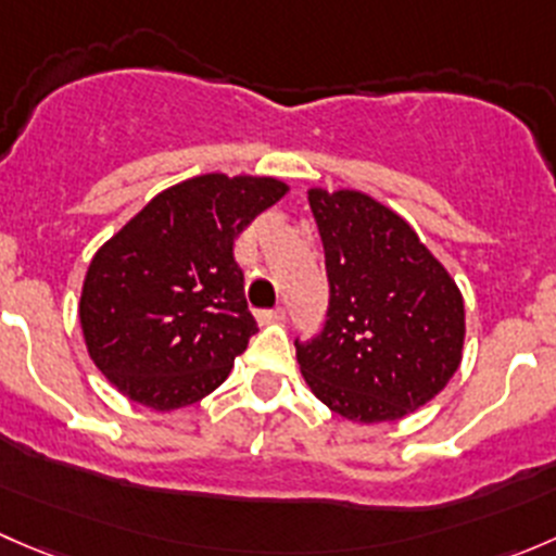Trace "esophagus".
I'll return each mask as SVG.
<instances>
[{
  "instance_id": "esophagus-1",
  "label": "esophagus",
  "mask_w": 556,
  "mask_h": 556,
  "mask_svg": "<svg viewBox=\"0 0 556 556\" xmlns=\"http://www.w3.org/2000/svg\"><path fill=\"white\" fill-rule=\"evenodd\" d=\"M285 319V309H263V312H257V323L261 325H271V323H282Z\"/></svg>"
}]
</instances>
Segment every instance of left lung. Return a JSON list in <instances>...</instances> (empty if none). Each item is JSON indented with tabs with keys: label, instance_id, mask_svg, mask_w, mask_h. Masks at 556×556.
<instances>
[{
	"label": "left lung",
	"instance_id": "1",
	"mask_svg": "<svg viewBox=\"0 0 556 556\" xmlns=\"http://www.w3.org/2000/svg\"><path fill=\"white\" fill-rule=\"evenodd\" d=\"M309 206L330 301L323 333L295 341L301 374L344 419L395 422L459 368L463 293L417 231L371 195L309 188Z\"/></svg>",
	"mask_w": 556,
	"mask_h": 556
}]
</instances>
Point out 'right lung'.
<instances>
[{
	"label": "right lung",
	"mask_w": 556,
	"mask_h": 556,
	"mask_svg": "<svg viewBox=\"0 0 556 556\" xmlns=\"http://www.w3.org/2000/svg\"><path fill=\"white\" fill-rule=\"evenodd\" d=\"M288 193L277 177L172 185L99 247L80 293L88 355L134 403L174 412L217 390L257 325L233 239Z\"/></svg>",
	"instance_id": "obj_1"
}]
</instances>
